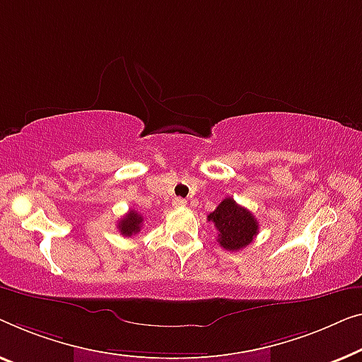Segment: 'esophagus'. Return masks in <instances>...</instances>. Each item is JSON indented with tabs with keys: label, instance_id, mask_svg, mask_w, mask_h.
Masks as SVG:
<instances>
[{
	"label": "esophagus",
	"instance_id": "1",
	"mask_svg": "<svg viewBox=\"0 0 362 362\" xmlns=\"http://www.w3.org/2000/svg\"><path fill=\"white\" fill-rule=\"evenodd\" d=\"M172 205L175 208H183L187 206V200H183V198H174V200H172Z\"/></svg>",
	"mask_w": 362,
	"mask_h": 362
}]
</instances>
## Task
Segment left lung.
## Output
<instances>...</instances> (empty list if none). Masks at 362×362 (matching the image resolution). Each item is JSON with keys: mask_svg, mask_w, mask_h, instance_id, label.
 <instances>
[{"mask_svg": "<svg viewBox=\"0 0 362 362\" xmlns=\"http://www.w3.org/2000/svg\"><path fill=\"white\" fill-rule=\"evenodd\" d=\"M208 221L215 225L218 243L226 251H241L252 243L259 233V223L252 213L238 205L230 197L208 215Z\"/></svg>", "mask_w": 362, "mask_h": 362, "instance_id": "obj_1", "label": "left lung"}]
</instances>
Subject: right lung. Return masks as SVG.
<instances>
[{
  "instance_id": "add662e5",
  "label": "right lung",
  "mask_w": 362,
  "mask_h": 362,
  "mask_svg": "<svg viewBox=\"0 0 362 362\" xmlns=\"http://www.w3.org/2000/svg\"><path fill=\"white\" fill-rule=\"evenodd\" d=\"M142 223H144V218L139 213L131 210L128 215L123 216L118 223V230L119 233L123 234V236H132V234L139 233L141 228H142Z\"/></svg>"
}]
</instances>
